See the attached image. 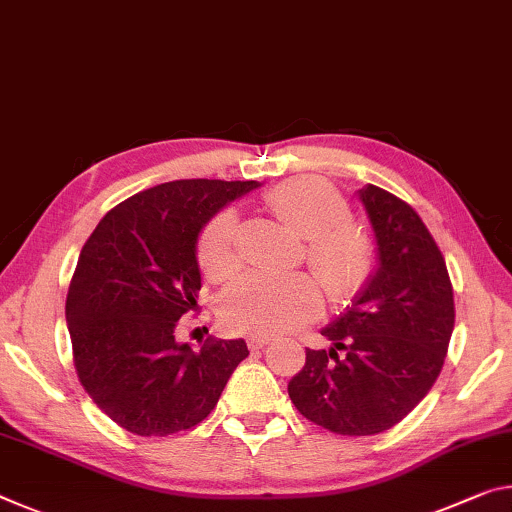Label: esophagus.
<instances>
[{
    "instance_id": "34e87169",
    "label": "esophagus",
    "mask_w": 512,
    "mask_h": 512,
    "mask_svg": "<svg viewBox=\"0 0 512 512\" xmlns=\"http://www.w3.org/2000/svg\"><path fill=\"white\" fill-rule=\"evenodd\" d=\"M266 344H271V337H266V335H253L248 339L250 348H264Z\"/></svg>"
}]
</instances>
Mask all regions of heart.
<instances>
[{"label": "heart", "instance_id": "obj_1", "mask_svg": "<svg viewBox=\"0 0 512 512\" xmlns=\"http://www.w3.org/2000/svg\"><path fill=\"white\" fill-rule=\"evenodd\" d=\"M269 212L307 239V264L326 294L346 303L376 271L378 250L367 227L348 221L342 193L319 177H291L264 193ZM198 259L209 280L223 282L241 269L239 221L223 212L207 223L198 241ZM232 328L280 335L296 330L321 312V289L310 275L250 273L221 300Z\"/></svg>", "mask_w": 512, "mask_h": 512}]
</instances>
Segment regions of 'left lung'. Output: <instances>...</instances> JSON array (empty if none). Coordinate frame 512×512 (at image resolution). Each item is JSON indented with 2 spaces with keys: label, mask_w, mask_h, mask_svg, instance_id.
<instances>
[{
  "label": "left lung",
  "mask_w": 512,
  "mask_h": 512,
  "mask_svg": "<svg viewBox=\"0 0 512 512\" xmlns=\"http://www.w3.org/2000/svg\"><path fill=\"white\" fill-rule=\"evenodd\" d=\"M358 198L378 262L351 305L305 351L289 399L305 419L337 435H376L431 392L456 323L444 257L408 202L367 184Z\"/></svg>",
  "instance_id": "8db88e82"
}]
</instances>
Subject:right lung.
<instances>
[{
	"mask_svg": "<svg viewBox=\"0 0 512 512\" xmlns=\"http://www.w3.org/2000/svg\"><path fill=\"white\" fill-rule=\"evenodd\" d=\"M259 182L177 180L120 202L81 248L66 321L79 383L125 431L166 437L198 426L216 408L243 339L177 342L202 287L198 237L232 200Z\"/></svg>",
	"mask_w": 512,
	"mask_h": 512,
	"instance_id": "1",
	"label": "right lung"
}]
</instances>
